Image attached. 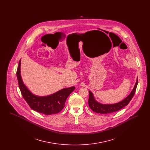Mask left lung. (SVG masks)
<instances>
[{"label":"left lung","mask_w":150,"mask_h":150,"mask_svg":"<svg viewBox=\"0 0 150 150\" xmlns=\"http://www.w3.org/2000/svg\"><path fill=\"white\" fill-rule=\"evenodd\" d=\"M137 84H138V79L137 80L136 84L134 86L133 89L132 90V92L130 93V94L127 98H125L124 100H122V101L119 103H117L115 104H111V105H103L98 103V102H97L96 100H94L92 93L89 91V97L88 100L89 106L94 112L99 113V114H110V113H112L116 111H117L128 105L129 103L132 99L133 97L135 94Z\"/></svg>","instance_id":"8db88e82"}]
</instances>
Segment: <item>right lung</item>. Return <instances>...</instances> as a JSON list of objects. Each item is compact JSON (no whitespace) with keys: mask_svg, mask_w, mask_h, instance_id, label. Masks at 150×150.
<instances>
[{"mask_svg":"<svg viewBox=\"0 0 150 150\" xmlns=\"http://www.w3.org/2000/svg\"><path fill=\"white\" fill-rule=\"evenodd\" d=\"M20 65L21 59L17 70L18 86L22 97L29 106L33 110L47 115L59 112L64 107L66 100L75 89V87L72 86L62 89L50 96L44 97L36 96L31 93L23 84L20 74Z\"/></svg>","mask_w":150,"mask_h":150,"instance_id":"right-lung-1","label":"right lung"}]
</instances>
